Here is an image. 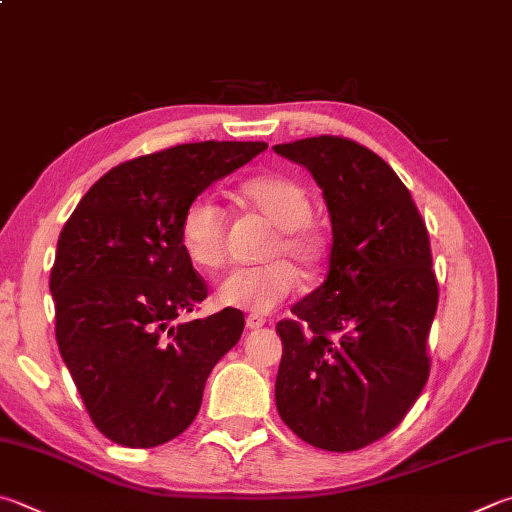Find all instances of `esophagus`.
I'll use <instances>...</instances> for the list:
<instances>
[{
	"mask_svg": "<svg viewBox=\"0 0 512 512\" xmlns=\"http://www.w3.org/2000/svg\"><path fill=\"white\" fill-rule=\"evenodd\" d=\"M246 327H248V329H262V327H264V318H262V315L250 313L248 318H246Z\"/></svg>",
	"mask_w": 512,
	"mask_h": 512,
	"instance_id": "esophagus-1",
	"label": "esophagus"
}]
</instances>
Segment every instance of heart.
Segmentation results:
<instances>
[{"instance_id": "obj_1", "label": "heart", "mask_w": 512, "mask_h": 512, "mask_svg": "<svg viewBox=\"0 0 512 512\" xmlns=\"http://www.w3.org/2000/svg\"><path fill=\"white\" fill-rule=\"evenodd\" d=\"M239 199L277 228V237L266 253L273 262L237 268L226 275L217 288V302L230 309L268 313L293 295L300 284V273L284 257L295 259L304 271H315L327 255V241L322 230L309 221L313 212L309 190L291 176H255L239 185ZM179 237L183 253L194 266L215 271L226 259V212L215 199L197 197L183 212Z\"/></svg>"}]
</instances>
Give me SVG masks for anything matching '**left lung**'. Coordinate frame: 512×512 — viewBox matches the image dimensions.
Wrapping results in <instances>:
<instances>
[{"label": "left lung", "mask_w": 512, "mask_h": 512, "mask_svg": "<svg viewBox=\"0 0 512 512\" xmlns=\"http://www.w3.org/2000/svg\"><path fill=\"white\" fill-rule=\"evenodd\" d=\"M275 152L313 174L333 232L327 280L275 327L277 412L315 448L360 450L403 421L430 376V237L410 190L360 143L313 136Z\"/></svg>", "instance_id": "1"}]
</instances>
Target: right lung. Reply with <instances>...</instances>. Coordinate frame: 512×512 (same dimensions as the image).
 I'll list each match as a JSON object with an SVG mask.
<instances>
[{"instance_id":"1","label":"right lung","mask_w":512,"mask_h":512,"mask_svg":"<svg viewBox=\"0 0 512 512\" xmlns=\"http://www.w3.org/2000/svg\"><path fill=\"white\" fill-rule=\"evenodd\" d=\"M266 143L206 141L120 163L64 224L49 288L55 338L91 421L125 448L172 441L194 421L244 313L181 322L208 297L183 253L188 203Z\"/></svg>"}]
</instances>
